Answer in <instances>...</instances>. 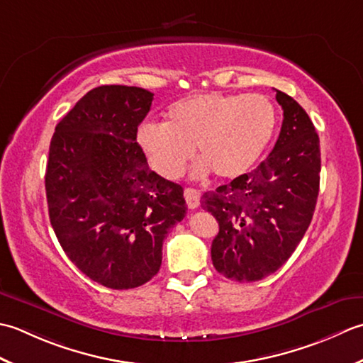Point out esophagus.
<instances>
[{"mask_svg":"<svg viewBox=\"0 0 363 363\" xmlns=\"http://www.w3.org/2000/svg\"><path fill=\"white\" fill-rule=\"evenodd\" d=\"M184 199H186V205L189 210H194L201 205V192L194 188L184 189Z\"/></svg>","mask_w":363,"mask_h":363,"instance_id":"esophagus-1","label":"esophagus"}]
</instances>
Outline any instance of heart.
I'll return each instance as SVG.
<instances>
[{"label": "heart", "mask_w": 363, "mask_h": 363, "mask_svg": "<svg viewBox=\"0 0 363 363\" xmlns=\"http://www.w3.org/2000/svg\"><path fill=\"white\" fill-rule=\"evenodd\" d=\"M277 111L260 94H199L172 103L164 123L139 125L136 140L153 171L177 179L197 145L199 171L213 169L219 179L246 174L276 131Z\"/></svg>", "instance_id": "obj_1"}]
</instances>
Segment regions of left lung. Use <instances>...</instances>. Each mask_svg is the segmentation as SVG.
I'll use <instances>...</instances> for the list:
<instances>
[{"label":"left lung","mask_w":363,"mask_h":363,"mask_svg":"<svg viewBox=\"0 0 363 363\" xmlns=\"http://www.w3.org/2000/svg\"><path fill=\"white\" fill-rule=\"evenodd\" d=\"M276 100L284 122L269 157L201 201L219 224L213 266L236 282L262 280L291 257L312 223L320 191V138L313 123L290 95L276 89Z\"/></svg>","instance_id":"left-lung-1"}]
</instances>
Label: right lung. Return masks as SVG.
I'll use <instances>...</instances> for the list:
<instances>
[{
    "label": "right lung",
    "instance_id": "right-lung-1",
    "mask_svg": "<svg viewBox=\"0 0 363 363\" xmlns=\"http://www.w3.org/2000/svg\"><path fill=\"white\" fill-rule=\"evenodd\" d=\"M152 100L143 87H95L56 125L50 144L51 227L72 263L113 290L157 274L166 235L188 210L183 188L150 171L136 143Z\"/></svg>",
    "mask_w": 363,
    "mask_h": 363
}]
</instances>
